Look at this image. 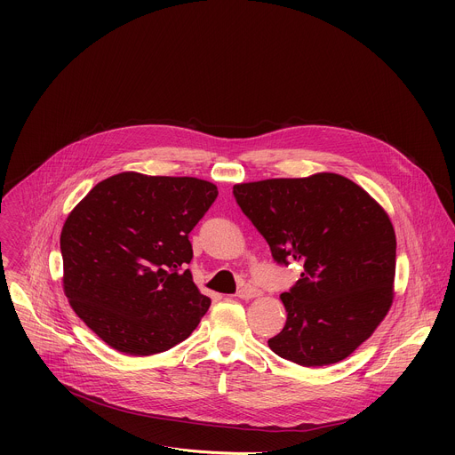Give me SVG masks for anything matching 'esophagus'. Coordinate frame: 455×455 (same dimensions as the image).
I'll return each instance as SVG.
<instances>
[{
  "mask_svg": "<svg viewBox=\"0 0 455 455\" xmlns=\"http://www.w3.org/2000/svg\"><path fill=\"white\" fill-rule=\"evenodd\" d=\"M259 295H261V291L255 290V288H241V290L237 291V297L243 299V300H250V299H255V297H259Z\"/></svg>",
  "mask_w": 455,
  "mask_h": 455,
  "instance_id": "esophagus-1",
  "label": "esophagus"
}]
</instances>
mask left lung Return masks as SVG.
Masks as SVG:
<instances>
[{
	"instance_id": "left-lung-1",
	"label": "left lung",
	"mask_w": 455,
	"mask_h": 455,
	"mask_svg": "<svg viewBox=\"0 0 455 455\" xmlns=\"http://www.w3.org/2000/svg\"><path fill=\"white\" fill-rule=\"evenodd\" d=\"M234 196L275 261L302 265L281 295L288 316L270 349L304 367L347 358L395 300L396 234L385 209L335 172L235 183Z\"/></svg>"
}]
</instances>
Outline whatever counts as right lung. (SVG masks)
Returning <instances> with one entry per match:
<instances>
[{
	"label": "right lung",
	"mask_w": 455,
	"mask_h": 455,
	"mask_svg": "<svg viewBox=\"0 0 455 455\" xmlns=\"http://www.w3.org/2000/svg\"><path fill=\"white\" fill-rule=\"evenodd\" d=\"M216 196L207 180L125 171L99 181L68 214L62 290L109 347L151 356L196 330L211 299L185 270L188 232Z\"/></svg>",
	"instance_id": "add662e5"
}]
</instances>
